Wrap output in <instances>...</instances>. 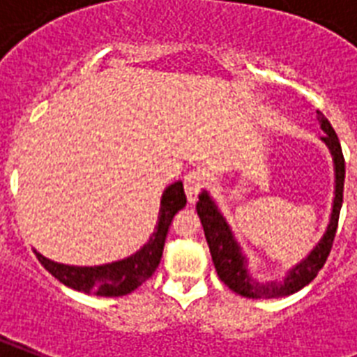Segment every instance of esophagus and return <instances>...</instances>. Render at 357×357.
Masks as SVG:
<instances>
[{
	"instance_id": "34e87169",
	"label": "esophagus",
	"mask_w": 357,
	"mask_h": 357,
	"mask_svg": "<svg viewBox=\"0 0 357 357\" xmlns=\"http://www.w3.org/2000/svg\"><path fill=\"white\" fill-rule=\"evenodd\" d=\"M183 187L189 204H196L200 190L204 189V174H202L200 170H192V172H189L183 179Z\"/></svg>"
}]
</instances>
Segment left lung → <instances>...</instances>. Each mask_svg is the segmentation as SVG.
<instances>
[{"mask_svg": "<svg viewBox=\"0 0 357 357\" xmlns=\"http://www.w3.org/2000/svg\"><path fill=\"white\" fill-rule=\"evenodd\" d=\"M317 119L324 131L322 142L328 146L333 159V172H335V190H333V204L330 222L321 237V241L313 246L310 254L304 259L296 263L293 268H289L287 274L280 282H257L248 271V259L243 254L241 244L237 243L234 231L226 222V218L220 213L218 206L207 190H202L200 200L196 204V211L204 226L206 241L209 244L213 263L217 268L218 278L228 285L234 293L246 296V298H278V296H289L304 289L307 283L315 280L324 263H326L330 250H332L333 237L337 231V220L341 206H343V187H344V157L341 144L332 123L321 111H317Z\"/></svg>", "mask_w": 357, "mask_h": 357, "instance_id": "1", "label": "left lung"}]
</instances>
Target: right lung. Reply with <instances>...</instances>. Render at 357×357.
<instances>
[{
	"label": "right lung",
	"instance_id": "right-lung-1",
	"mask_svg": "<svg viewBox=\"0 0 357 357\" xmlns=\"http://www.w3.org/2000/svg\"><path fill=\"white\" fill-rule=\"evenodd\" d=\"M185 206H187V196H185L183 183L176 181V183L168 185L161 196L155 231L150 235L148 243L142 248L120 261L98 266L64 265V263L47 259L35 250L36 259L66 287L86 294H94V296H123V294H129L131 291L140 287L155 272L159 261H161L170 224H172L176 213L181 211Z\"/></svg>",
	"mask_w": 357,
	"mask_h": 357
}]
</instances>
